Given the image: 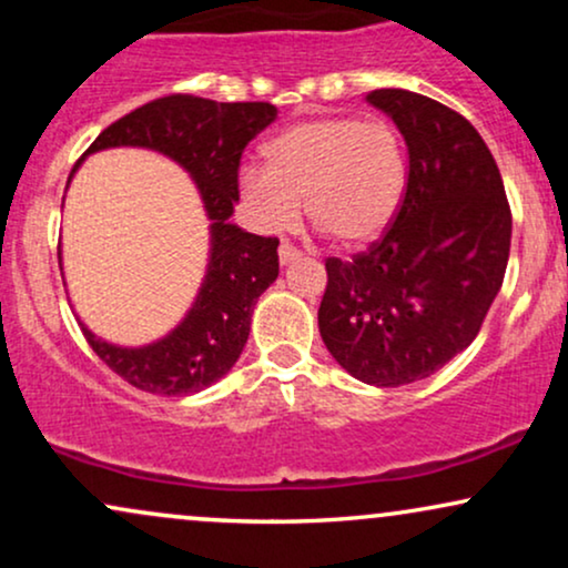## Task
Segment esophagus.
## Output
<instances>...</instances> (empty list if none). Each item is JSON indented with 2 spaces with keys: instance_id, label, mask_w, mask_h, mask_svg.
I'll list each match as a JSON object with an SVG mask.
<instances>
[{
  "instance_id": "1",
  "label": "esophagus",
  "mask_w": 568,
  "mask_h": 568,
  "mask_svg": "<svg viewBox=\"0 0 568 568\" xmlns=\"http://www.w3.org/2000/svg\"><path fill=\"white\" fill-rule=\"evenodd\" d=\"M293 258H298V247L291 245V243L280 245V264H291Z\"/></svg>"
}]
</instances>
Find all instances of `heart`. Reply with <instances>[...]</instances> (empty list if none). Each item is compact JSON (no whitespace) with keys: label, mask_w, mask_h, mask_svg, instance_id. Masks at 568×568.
<instances>
[{"label":"heart","mask_w":568,"mask_h":568,"mask_svg":"<svg viewBox=\"0 0 568 568\" xmlns=\"http://www.w3.org/2000/svg\"><path fill=\"white\" fill-rule=\"evenodd\" d=\"M240 184L266 230H293L306 197L317 230L361 245L393 224L406 192V152L389 122L321 116L283 130L266 146V165H245Z\"/></svg>","instance_id":"obj_1"}]
</instances>
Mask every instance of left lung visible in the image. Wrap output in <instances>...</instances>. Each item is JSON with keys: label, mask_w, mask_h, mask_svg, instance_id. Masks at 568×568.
Returning a JSON list of instances; mask_svg holds the SVG:
<instances>
[{"label": "left lung", "mask_w": 568, "mask_h": 568, "mask_svg": "<svg viewBox=\"0 0 568 568\" xmlns=\"http://www.w3.org/2000/svg\"><path fill=\"white\" fill-rule=\"evenodd\" d=\"M408 146L393 224L349 262L325 258L317 323L355 379L400 387L470 347L501 288L513 213L486 141L454 109L410 90L368 93Z\"/></svg>", "instance_id": "obj_1"}]
</instances>
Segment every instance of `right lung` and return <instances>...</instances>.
I'll return each instance as SVG.
<instances>
[{"instance_id": "right-lung-1", "label": "right lung", "mask_w": 568, "mask_h": 568, "mask_svg": "<svg viewBox=\"0 0 568 568\" xmlns=\"http://www.w3.org/2000/svg\"><path fill=\"white\" fill-rule=\"evenodd\" d=\"M275 116L277 109L266 101L219 103L175 93L120 116L84 152L146 146L168 154L192 175L213 221L205 283L179 328L149 347L128 349L101 342L82 325L95 355L143 393L168 397L200 393L219 382L245 347L256 298L280 272V240L243 232L230 224V216L240 200L237 173L245 146Z\"/></svg>"}]
</instances>
